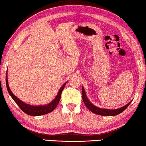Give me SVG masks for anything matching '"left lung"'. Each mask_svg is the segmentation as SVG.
I'll return each instance as SVG.
<instances>
[{"label": "left lung", "instance_id": "obj_1", "mask_svg": "<svg viewBox=\"0 0 146 146\" xmlns=\"http://www.w3.org/2000/svg\"><path fill=\"white\" fill-rule=\"evenodd\" d=\"M82 99H83L84 104L86 105V106L87 107V108L88 109H90L92 113L97 114V115H103V116H108V117H109V116H115V115H119L120 113H121L122 112H123L124 110L127 108L128 105H129L130 104V103L132 102V101H131L130 102L128 103V104H126V105H124V106L120 107V108L117 109L112 110V109H101V108H99L98 107H96L94 105H93L92 103L88 100L83 86L82 87Z\"/></svg>", "mask_w": 146, "mask_h": 146}]
</instances>
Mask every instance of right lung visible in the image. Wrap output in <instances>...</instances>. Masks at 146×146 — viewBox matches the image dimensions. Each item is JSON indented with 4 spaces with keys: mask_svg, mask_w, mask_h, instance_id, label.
<instances>
[{
    "mask_svg": "<svg viewBox=\"0 0 146 146\" xmlns=\"http://www.w3.org/2000/svg\"><path fill=\"white\" fill-rule=\"evenodd\" d=\"M67 83L64 84L62 85V87L60 88L59 90L57 96H56V98L52 102L48 103L47 105H38V106H33V105H30L25 103L19 99L16 96H14L13 93L11 92L10 89L8 86V78H7V72H6V88H7V90L8 93H9L10 96L12 97V98L13 99V100L16 103V104L18 105L19 107L21 109V110L23 112H24L25 113L27 114V115H31V116H40L43 115H46V114L49 113L50 112H52L53 110L56 108L57 106L59 101H60L61 98V94H62L63 89L64 88L65 86Z\"/></svg>",
    "mask_w": 146,
    "mask_h": 146,
    "instance_id": "1",
    "label": "right lung"
}]
</instances>
